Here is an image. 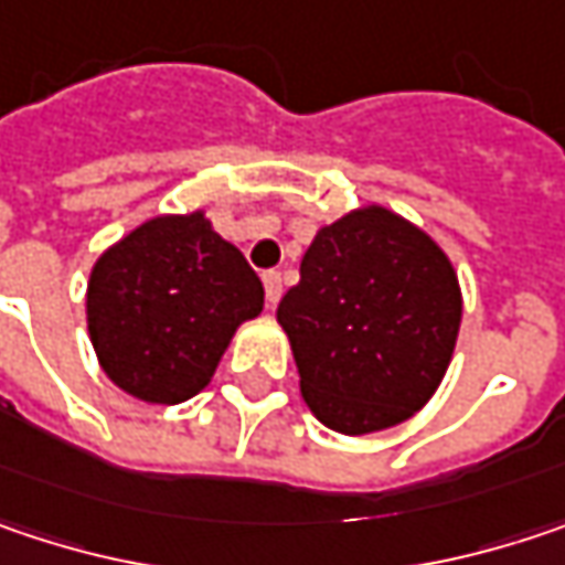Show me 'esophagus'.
I'll return each instance as SVG.
<instances>
[{
	"mask_svg": "<svg viewBox=\"0 0 565 565\" xmlns=\"http://www.w3.org/2000/svg\"><path fill=\"white\" fill-rule=\"evenodd\" d=\"M265 297H268V307H275L281 300V275L278 271H265Z\"/></svg>",
	"mask_w": 565,
	"mask_h": 565,
	"instance_id": "obj_1",
	"label": "esophagus"
}]
</instances>
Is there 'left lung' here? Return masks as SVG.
<instances>
[{
  "label": "left lung",
  "mask_w": 565,
  "mask_h": 565,
  "mask_svg": "<svg viewBox=\"0 0 565 565\" xmlns=\"http://www.w3.org/2000/svg\"><path fill=\"white\" fill-rule=\"evenodd\" d=\"M278 323L313 417L335 434H379L436 394L459 339L462 287L430 232L365 203L317 230Z\"/></svg>",
  "instance_id": "1"
}]
</instances>
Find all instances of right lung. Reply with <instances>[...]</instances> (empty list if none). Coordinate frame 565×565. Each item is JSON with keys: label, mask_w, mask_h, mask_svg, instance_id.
<instances>
[{"label": "right lung", "mask_w": 565, "mask_h": 565, "mask_svg": "<svg viewBox=\"0 0 565 565\" xmlns=\"http://www.w3.org/2000/svg\"><path fill=\"white\" fill-rule=\"evenodd\" d=\"M265 307L245 255L206 210L161 213L113 242L86 281L99 369L145 404H180L213 382L242 323Z\"/></svg>", "instance_id": "1"}]
</instances>
